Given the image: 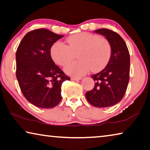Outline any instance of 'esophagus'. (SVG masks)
Wrapping results in <instances>:
<instances>
[{
	"instance_id": "esophagus-1",
	"label": "esophagus",
	"mask_w": 150,
	"mask_h": 150,
	"mask_svg": "<svg viewBox=\"0 0 150 150\" xmlns=\"http://www.w3.org/2000/svg\"><path fill=\"white\" fill-rule=\"evenodd\" d=\"M81 79H82L81 77H71V80H74V81H75V80H81Z\"/></svg>"
}]
</instances>
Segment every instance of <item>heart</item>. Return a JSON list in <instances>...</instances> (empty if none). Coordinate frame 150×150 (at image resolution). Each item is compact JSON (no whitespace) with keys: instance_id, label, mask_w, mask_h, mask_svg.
<instances>
[{"instance_id":"b5f03b06","label":"heart","mask_w":150,"mask_h":150,"mask_svg":"<svg viewBox=\"0 0 150 150\" xmlns=\"http://www.w3.org/2000/svg\"><path fill=\"white\" fill-rule=\"evenodd\" d=\"M66 43L54 42L51 47V55L57 65L65 66L74 60L77 54L79 60L65 67L68 75L80 77L91 69L93 72H98L105 67L110 59V42L106 38L93 33H76L67 38Z\"/></svg>"}]
</instances>
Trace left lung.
Returning a JSON list of instances; mask_svg holds the SVG:
<instances>
[{
  "instance_id": "left-lung-1",
  "label": "left lung",
  "mask_w": 150,
  "mask_h": 150,
  "mask_svg": "<svg viewBox=\"0 0 150 150\" xmlns=\"http://www.w3.org/2000/svg\"><path fill=\"white\" fill-rule=\"evenodd\" d=\"M95 33L103 35L110 42L111 55L104 69L91 75L95 86L85 93L91 105L108 108L119 103L124 96L129 80L130 57L126 43L117 33L101 28Z\"/></svg>"
}]
</instances>
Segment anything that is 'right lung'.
I'll use <instances>...</instances> for the list:
<instances>
[{
    "label": "right lung",
    "instance_id": "1",
    "mask_svg": "<svg viewBox=\"0 0 150 150\" xmlns=\"http://www.w3.org/2000/svg\"><path fill=\"white\" fill-rule=\"evenodd\" d=\"M63 35L45 28L28 32L16 53V76L23 96L33 105L52 108L61 100V85L70 80L53 62L51 48Z\"/></svg>",
    "mask_w": 150,
    "mask_h": 150
}]
</instances>
